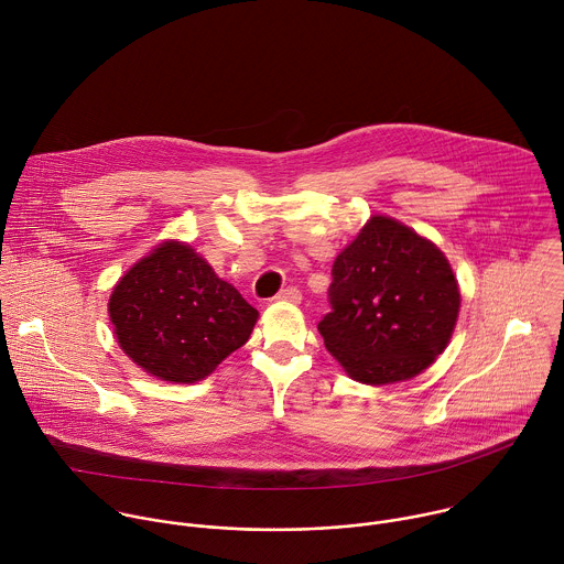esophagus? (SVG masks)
<instances>
[{"instance_id":"esophagus-1","label":"esophagus","mask_w":564,"mask_h":564,"mask_svg":"<svg viewBox=\"0 0 564 564\" xmlns=\"http://www.w3.org/2000/svg\"><path fill=\"white\" fill-rule=\"evenodd\" d=\"M276 299H279V301H288V303H301L303 294H301L299 288H285V290H281V292L276 294Z\"/></svg>"}]
</instances>
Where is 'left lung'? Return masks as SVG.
<instances>
[{
    "label": "left lung",
    "mask_w": 564,
    "mask_h": 564,
    "mask_svg": "<svg viewBox=\"0 0 564 564\" xmlns=\"http://www.w3.org/2000/svg\"><path fill=\"white\" fill-rule=\"evenodd\" d=\"M332 312L318 323L327 351L362 384H393L446 349L462 294L444 252L413 228L373 215L336 257Z\"/></svg>",
    "instance_id": "8db88e82"
}]
</instances>
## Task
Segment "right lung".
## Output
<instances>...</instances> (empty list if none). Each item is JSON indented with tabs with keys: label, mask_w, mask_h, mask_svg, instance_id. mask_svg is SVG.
Wrapping results in <instances>:
<instances>
[{
	"label": "right lung",
	"mask_w": 564,
	"mask_h": 564,
	"mask_svg": "<svg viewBox=\"0 0 564 564\" xmlns=\"http://www.w3.org/2000/svg\"><path fill=\"white\" fill-rule=\"evenodd\" d=\"M109 318L140 369L191 384L246 345L259 312L191 246L164 241L116 283Z\"/></svg>",
	"instance_id": "add662e5"
}]
</instances>
